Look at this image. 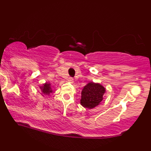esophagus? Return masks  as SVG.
Masks as SVG:
<instances>
[{"instance_id": "34e87169", "label": "esophagus", "mask_w": 151, "mask_h": 151, "mask_svg": "<svg viewBox=\"0 0 151 151\" xmlns=\"http://www.w3.org/2000/svg\"><path fill=\"white\" fill-rule=\"evenodd\" d=\"M68 82H70V83H73L74 82V79H73V78H72V77H70L68 78Z\"/></svg>"}]
</instances>
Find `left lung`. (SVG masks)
Returning <instances> with one entry per match:
<instances>
[{
    "mask_svg": "<svg viewBox=\"0 0 151 151\" xmlns=\"http://www.w3.org/2000/svg\"><path fill=\"white\" fill-rule=\"evenodd\" d=\"M106 88L99 83H88L81 92V104L88 109L97 106L103 100Z\"/></svg>",
    "mask_w": 151,
    "mask_h": 151,
    "instance_id": "obj_1",
    "label": "left lung"
}]
</instances>
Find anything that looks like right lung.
<instances>
[{"mask_svg": "<svg viewBox=\"0 0 151 151\" xmlns=\"http://www.w3.org/2000/svg\"><path fill=\"white\" fill-rule=\"evenodd\" d=\"M40 88H41L42 93L45 95H50V93L52 92L51 86H50V83H45L42 87H40Z\"/></svg>", "mask_w": 151, "mask_h": 151, "instance_id": "1", "label": "right lung"}]
</instances>
